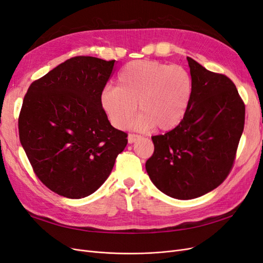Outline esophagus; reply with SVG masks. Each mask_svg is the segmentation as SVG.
Instances as JSON below:
<instances>
[{"label": "esophagus", "instance_id": "esophagus-1", "mask_svg": "<svg viewBox=\"0 0 263 263\" xmlns=\"http://www.w3.org/2000/svg\"><path fill=\"white\" fill-rule=\"evenodd\" d=\"M140 136H138V135H135V134H129L128 135V142L129 144H133V142L136 141L137 139H139Z\"/></svg>", "mask_w": 263, "mask_h": 263}]
</instances>
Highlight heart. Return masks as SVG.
Here are the masks:
<instances>
[{
  "label": "heart",
  "mask_w": 263,
  "mask_h": 263,
  "mask_svg": "<svg viewBox=\"0 0 263 263\" xmlns=\"http://www.w3.org/2000/svg\"><path fill=\"white\" fill-rule=\"evenodd\" d=\"M192 94V80L178 65L150 60L127 63L117 78L116 87H107L101 95L102 107L117 128H125L136 114L134 126L146 130L177 127L184 117Z\"/></svg>",
  "instance_id": "obj_1"
}]
</instances>
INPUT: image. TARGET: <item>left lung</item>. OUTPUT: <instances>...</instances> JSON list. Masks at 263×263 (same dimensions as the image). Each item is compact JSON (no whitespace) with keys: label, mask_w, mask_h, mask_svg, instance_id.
<instances>
[{"label":"left lung","mask_w":263,"mask_h":263,"mask_svg":"<svg viewBox=\"0 0 263 263\" xmlns=\"http://www.w3.org/2000/svg\"><path fill=\"white\" fill-rule=\"evenodd\" d=\"M192 94L184 117L151 139L146 162L154 184L168 196L191 200L216 189L235 162L245 126V103L228 77L187 57Z\"/></svg>","instance_id":"left-lung-1"}]
</instances>
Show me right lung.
Here are the masks:
<instances>
[{"mask_svg": "<svg viewBox=\"0 0 263 263\" xmlns=\"http://www.w3.org/2000/svg\"><path fill=\"white\" fill-rule=\"evenodd\" d=\"M115 60L78 55L35 80L18 116L21 144L37 178L52 192L82 198L95 192L127 145L110 125L101 95Z\"/></svg>", "mask_w": 263, "mask_h": 263, "instance_id": "add662e5", "label": "right lung"}]
</instances>
